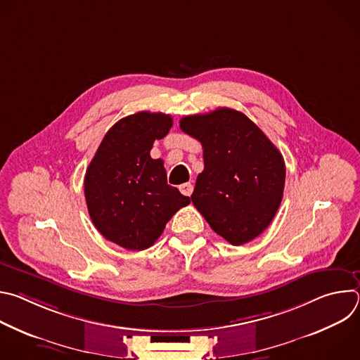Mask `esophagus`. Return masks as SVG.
I'll return each mask as SVG.
<instances>
[{"instance_id": "esophagus-1", "label": "esophagus", "mask_w": 360, "mask_h": 360, "mask_svg": "<svg viewBox=\"0 0 360 360\" xmlns=\"http://www.w3.org/2000/svg\"><path fill=\"white\" fill-rule=\"evenodd\" d=\"M179 191H181V193H182V195H185V196H191V193H192V191H193V185H192L191 182L182 184V185H179Z\"/></svg>"}]
</instances>
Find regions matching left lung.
Listing matches in <instances>:
<instances>
[{
	"label": "left lung",
	"mask_w": 360,
	"mask_h": 360,
	"mask_svg": "<svg viewBox=\"0 0 360 360\" xmlns=\"http://www.w3.org/2000/svg\"><path fill=\"white\" fill-rule=\"evenodd\" d=\"M181 129L203 148L192 203L232 245L259 236L272 222L285 188L279 149L245 114L218 108L184 117Z\"/></svg>",
	"instance_id": "1"
}]
</instances>
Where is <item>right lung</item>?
I'll list each match as a JSON object with an SVG mask.
<instances>
[{"label":"right lung","mask_w":360,"mask_h":360,"mask_svg":"<svg viewBox=\"0 0 360 360\" xmlns=\"http://www.w3.org/2000/svg\"><path fill=\"white\" fill-rule=\"evenodd\" d=\"M172 127L171 115L136 112L120 120L102 139L86 169L84 193L95 228L108 240L143 250L191 202L168 185L162 160H152L153 141Z\"/></svg>","instance_id":"right-lung-1"}]
</instances>
